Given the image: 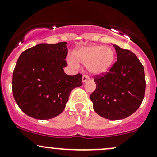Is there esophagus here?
<instances>
[{"label": "esophagus", "mask_w": 157, "mask_h": 157, "mask_svg": "<svg viewBox=\"0 0 157 157\" xmlns=\"http://www.w3.org/2000/svg\"><path fill=\"white\" fill-rule=\"evenodd\" d=\"M89 77L87 75H83V77H82V81H83V83H84V82H86V80H89Z\"/></svg>", "instance_id": "1"}]
</instances>
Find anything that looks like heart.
<instances>
[{
  "label": "heart",
  "instance_id": "b5f03b06",
  "mask_svg": "<svg viewBox=\"0 0 157 157\" xmlns=\"http://www.w3.org/2000/svg\"><path fill=\"white\" fill-rule=\"evenodd\" d=\"M115 60L113 49L102 45H89L74 52V57H69L68 62L74 67L79 64L87 66L88 71L93 75H102L112 68Z\"/></svg>",
  "mask_w": 157,
  "mask_h": 157
}]
</instances>
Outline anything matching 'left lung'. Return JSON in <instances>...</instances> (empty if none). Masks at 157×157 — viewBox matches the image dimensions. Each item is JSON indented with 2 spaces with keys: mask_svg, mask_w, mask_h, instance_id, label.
<instances>
[{
  "mask_svg": "<svg viewBox=\"0 0 157 157\" xmlns=\"http://www.w3.org/2000/svg\"><path fill=\"white\" fill-rule=\"evenodd\" d=\"M117 61L102 77L94 79L96 88L90 96L95 112L102 118L119 120L132 115L145 94L144 69L137 57L113 45Z\"/></svg>",
  "mask_w": 157,
  "mask_h": 157,
  "instance_id": "obj_1",
  "label": "left lung"
}]
</instances>
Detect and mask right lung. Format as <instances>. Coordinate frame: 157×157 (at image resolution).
<instances>
[{
	"label": "right lung",
	"instance_id": "obj_1",
	"mask_svg": "<svg viewBox=\"0 0 157 157\" xmlns=\"http://www.w3.org/2000/svg\"><path fill=\"white\" fill-rule=\"evenodd\" d=\"M67 42L40 43L25 50L13 73L12 92L20 109L36 119L55 118L64 110L71 92L82 83V75L69 76Z\"/></svg>",
	"mask_w": 157,
	"mask_h": 157
}]
</instances>
